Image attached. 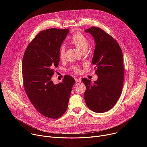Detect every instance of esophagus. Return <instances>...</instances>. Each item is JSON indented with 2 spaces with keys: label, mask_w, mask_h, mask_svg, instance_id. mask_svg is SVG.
Wrapping results in <instances>:
<instances>
[{
  "label": "esophagus",
  "mask_w": 147,
  "mask_h": 147,
  "mask_svg": "<svg viewBox=\"0 0 147 147\" xmlns=\"http://www.w3.org/2000/svg\"><path fill=\"white\" fill-rule=\"evenodd\" d=\"M75 81H76V82H80L81 81V80L80 78H75Z\"/></svg>",
  "instance_id": "1"
}]
</instances>
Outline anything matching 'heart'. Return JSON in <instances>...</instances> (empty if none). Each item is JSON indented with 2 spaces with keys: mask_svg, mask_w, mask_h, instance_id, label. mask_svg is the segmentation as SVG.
Here are the masks:
<instances>
[{
  "mask_svg": "<svg viewBox=\"0 0 147 147\" xmlns=\"http://www.w3.org/2000/svg\"><path fill=\"white\" fill-rule=\"evenodd\" d=\"M70 43L82 53H84L87 51L89 44L87 37L78 30L75 31L73 34L70 38ZM59 57L60 60H63L65 58V47L63 45H61L59 48ZM70 70L76 73L81 72V68L77 65L72 66Z\"/></svg>",
  "mask_w": 147,
  "mask_h": 147,
  "instance_id": "obj_1",
  "label": "heart"
}]
</instances>
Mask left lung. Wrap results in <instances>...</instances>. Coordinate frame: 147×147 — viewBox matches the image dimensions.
Instances as JSON below:
<instances>
[{"label":"left lung","mask_w":147,"mask_h":147,"mask_svg":"<svg viewBox=\"0 0 147 147\" xmlns=\"http://www.w3.org/2000/svg\"><path fill=\"white\" fill-rule=\"evenodd\" d=\"M85 31L93 36L96 44L92 63L98 80L92 83L82 79L86 87L84 99L91 111L105 112L115 105L121 94L124 73L122 51L117 40L100 28L92 27Z\"/></svg>","instance_id":"1"}]
</instances>
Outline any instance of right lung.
Listing matches in <instances>:
<instances>
[{"mask_svg":"<svg viewBox=\"0 0 147 147\" xmlns=\"http://www.w3.org/2000/svg\"><path fill=\"white\" fill-rule=\"evenodd\" d=\"M69 32L67 28L40 31L28 44L23 56L24 90L34 108L50 119H58L66 112L75 82L69 75L56 85L51 80L60 61L59 48Z\"/></svg>","mask_w":147,"mask_h":147,"instance_id":"right-lung-1","label":"right lung"}]
</instances>
